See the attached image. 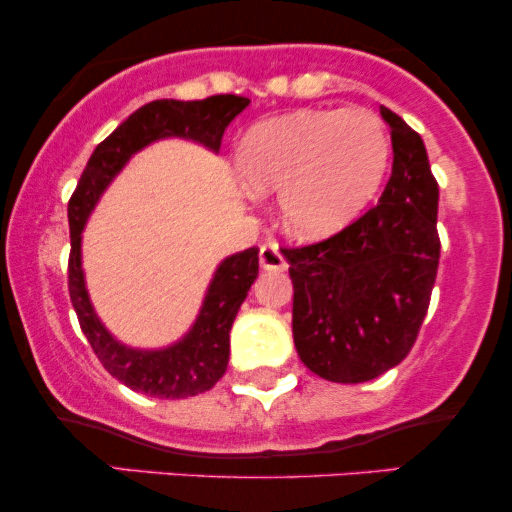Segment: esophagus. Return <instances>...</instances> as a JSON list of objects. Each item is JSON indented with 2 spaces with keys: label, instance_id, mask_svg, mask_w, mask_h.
I'll return each instance as SVG.
<instances>
[{
  "label": "esophagus",
  "instance_id": "1",
  "mask_svg": "<svg viewBox=\"0 0 512 512\" xmlns=\"http://www.w3.org/2000/svg\"><path fill=\"white\" fill-rule=\"evenodd\" d=\"M260 264L264 269H274V272H281L286 269V257L281 252L279 243H264L260 248Z\"/></svg>",
  "mask_w": 512,
  "mask_h": 512
}]
</instances>
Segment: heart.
<instances>
[{
	"instance_id": "b5f03b06",
	"label": "heart",
	"mask_w": 512,
	"mask_h": 512,
	"mask_svg": "<svg viewBox=\"0 0 512 512\" xmlns=\"http://www.w3.org/2000/svg\"><path fill=\"white\" fill-rule=\"evenodd\" d=\"M387 158V129L366 108L264 120L236 149L245 187L255 195L281 190V216L301 238H325L354 219L378 190Z\"/></svg>"
}]
</instances>
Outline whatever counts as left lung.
I'll return each mask as SVG.
<instances>
[{
	"mask_svg": "<svg viewBox=\"0 0 512 512\" xmlns=\"http://www.w3.org/2000/svg\"><path fill=\"white\" fill-rule=\"evenodd\" d=\"M380 115L395 161L378 204L330 238L284 248L296 351L332 383H366L407 358L438 274V182L426 146L397 113Z\"/></svg>",
	"mask_w": 512,
	"mask_h": 512,
	"instance_id": "1",
	"label": "left lung"
}]
</instances>
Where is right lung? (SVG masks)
Wrapping results in <instances>:
<instances>
[{
	"mask_svg": "<svg viewBox=\"0 0 512 512\" xmlns=\"http://www.w3.org/2000/svg\"><path fill=\"white\" fill-rule=\"evenodd\" d=\"M248 103V98L226 93V96H209L204 101L163 98L142 105L96 146L67 204L69 238H72L67 267L69 298L79 317L81 332L86 334L103 368L134 392L161 399H185L207 392L219 383L221 375L226 373L228 351H231L228 332L260 272V250L248 248L221 262L204 298L202 313L180 344L161 351H137L127 349L105 332L88 301L84 272H81L84 223L117 170L142 146L161 137H187L219 151L226 127L231 125L233 117L248 108Z\"/></svg>",
	"mask_w": 512,
	"mask_h": 512,
	"instance_id": "1",
	"label": "right lung"
}]
</instances>
